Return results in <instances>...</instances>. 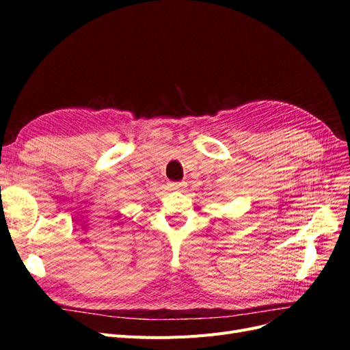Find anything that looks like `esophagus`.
<instances>
[{
    "label": "esophagus",
    "instance_id": "1",
    "mask_svg": "<svg viewBox=\"0 0 350 350\" xmlns=\"http://www.w3.org/2000/svg\"><path fill=\"white\" fill-rule=\"evenodd\" d=\"M185 188V183H172L171 184V189H174V191H184Z\"/></svg>",
    "mask_w": 350,
    "mask_h": 350
}]
</instances>
